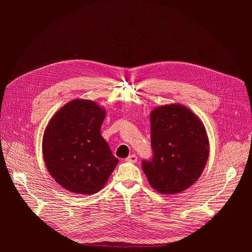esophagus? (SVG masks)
Listing matches in <instances>:
<instances>
[{"instance_id":"1","label":"esophagus","mask_w":252,"mask_h":252,"mask_svg":"<svg viewBox=\"0 0 252 252\" xmlns=\"http://www.w3.org/2000/svg\"><path fill=\"white\" fill-rule=\"evenodd\" d=\"M126 160L127 162L135 163V162L137 161V157H136L135 155H130V156H128V157L126 158Z\"/></svg>"}]
</instances>
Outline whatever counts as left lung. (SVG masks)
Segmentation results:
<instances>
[{
	"mask_svg": "<svg viewBox=\"0 0 252 252\" xmlns=\"http://www.w3.org/2000/svg\"><path fill=\"white\" fill-rule=\"evenodd\" d=\"M154 158L142 161L151 187L161 194L179 193L196 183L208 158L209 142L201 120L181 103L151 112Z\"/></svg>",
	"mask_w": 252,
	"mask_h": 252,
	"instance_id": "8db88e82",
	"label": "left lung"
}]
</instances>
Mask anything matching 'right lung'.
I'll return each mask as SVG.
<instances>
[{
  "mask_svg": "<svg viewBox=\"0 0 252 252\" xmlns=\"http://www.w3.org/2000/svg\"><path fill=\"white\" fill-rule=\"evenodd\" d=\"M105 114L95 101L77 98L63 104L45 128V164L56 183L69 192H98L119 162L100 134Z\"/></svg>",
  "mask_w": 252,
  "mask_h": 252,
  "instance_id": "add662e5",
  "label": "right lung"
}]
</instances>
